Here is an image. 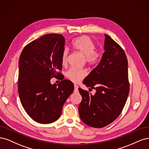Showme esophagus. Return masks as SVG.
<instances>
[{
    "label": "esophagus",
    "mask_w": 149,
    "mask_h": 149,
    "mask_svg": "<svg viewBox=\"0 0 149 149\" xmlns=\"http://www.w3.org/2000/svg\"><path fill=\"white\" fill-rule=\"evenodd\" d=\"M77 90H78V86L76 85H74V92H77Z\"/></svg>",
    "instance_id": "obj_1"
}]
</instances>
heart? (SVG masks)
Listing matches in <instances>:
<instances>
[{
    "mask_svg": "<svg viewBox=\"0 0 149 149\" xmlns=\"http://www.w3.org/2000/svg\"><path fill=\"white\" fill-rule=\"evenodd\" d=\"M71 45L74 51L84 56L85 62L88 65L92 66L98 63L101 54L98 50L95 49V45L92 38L86 35L79 36L73 40ZM68 49L64 48L61 55V64L63 65L68 62ZM86 74L84 69H70L66 72L65 76L73 82L79 83L85 77Z\"/></svg>",
    "mask_w": 149,
    "mask_h": 149,
    "instance_id": "1",
    "label": "heart"
}]
</instances>
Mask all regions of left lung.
I'll return each mask as SVG.
<instances>
[{
    "label": "left lung",
    "instance_id": "left-lung-1",
    "mask_svg": "<svg viewBox=\"0 0 149 149\" xmlns=\"http://www.w3.org/2000/svg\"><path fill=\"white\" fill-rule=\"evenodd\" d=\"M104 36L105 51L102 59L83 81L87 87L96 90V93L92 95L79 88L82 97L79 106L80 119L87 125L97 128L108 125L119 116L129 92L125 52L111 37Z\"/></svg>",
    "mask_w": 149,
    "mask_h": 149
}]
</instances>
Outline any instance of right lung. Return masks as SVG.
Here are the masks:
<instances>
[{
    "mask_svg": "<svg viewBox=\"0 0 149 149\" xmlns=\"http://www.w3.org/2000/svg\"><path fill=\"white\" fill-rule=\"evenodd\" d=\"M65 38L61 34L43 35L28 44L19 59L18 92L26 113L35 121L49 124L60 117L66 100L74 92L73 83L64 79L51 84L61 75Z\"/></svg>",
    "mask_w": 149,
    "mask_h": 149,
    "instance_id": "add662e5",
    "label": "right lung"
}]
</instances>
